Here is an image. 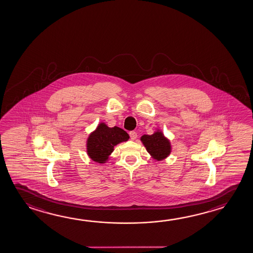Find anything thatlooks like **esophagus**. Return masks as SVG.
Here are the masks:
<instances>
[{"label":"esophagus","mask_w":253,"mask_h":253,"mask_svg":"<svg viewBox=\"0 0 253 253\" xmlns=\"http://www.w3.org/2000/svg\"><path fill=\"white\" fill-rule=\"evenodd\" d=\"M129 135H130V138L132 140H135L137 138V132H134V131H131V132H129Z\"/></svg>","instance_id":"34e87169"}]
</instances>
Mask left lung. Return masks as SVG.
<instances>
[{
    "label": "left lung",
    "instance_id": "obj_1",
    "mask_svg": "<svg viewBox=\"0 0 253 253\" xmlns=\"http://www.w3.org/2000/svg\"><path fill=\"white\" fill-rule=\"evenodd\" d=\"M142 144L152 158L157 161L164 160L171 153V144L167 137L160 129H157L153 134H144L140 137Z\"/></svg>",
    "mask_w": 253,
    "mask_h": 253
}]
</instances>
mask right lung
<instances>
[{
	"label": "right lung",
	"mask_w": 253,
	"mask_h": 253,
	"mask_svg": "<svg viewBox=\"0 0 253 253\" xmlns=\"http://www.w3.org/2000/svg\"><path fill=\"white\" fill-rule=\"evenodd\" d=\"M129 140L127 132L118 126L109 127L101 122L93 132L89 133L86 141L87 155L91 160L98 164H105L114 147Z\"/></svg>",
	"instance_id": "right-lung-1"
}]
</instances>
